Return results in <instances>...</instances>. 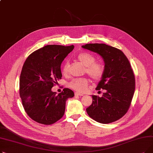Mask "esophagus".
Returning a JSON list of instances; mask_svg holds the SVG:
<instances>
[{"mask_svg": "<svg viewBox=\"0 0 153 153\" xmlns=\"http://www.w3.org/2000/svg\"><path fill=\"white\" fill-rule=\"evenodd\" d=\"M75 95L76 96H83L84 94H81V93H79V92H76L75 93Z\"/></svg>", "mask_w": 153, "mask_h": 153, "instance_id": "obj_1", "label": "esophagus"}]
</instances>
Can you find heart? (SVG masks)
Wrapping results in <instances>:
<instances>
[{
  "instance_id": "b5f03b06",
  "label": "heart",
  "mask_w": 153,
  "mask_h": 153,
  "mask_svg": "<svg viewBox=\"0 0 153 153\" xmlns=\"http://www.w3.org/2000/svg\"><path fill=\"white\" fill-rule=\"evenodd\" d=\"M77 58L85 68V72L95 81H99L105 74V66L101 62H95V56L87 52L79 53ZM69 63L66 62L62 68V72L64 74H66L68 71ZM89 81L85 77L75 78L69 82V86L71 89L78 92H85L88 88Z\"/></svg>"
}]
</instances>
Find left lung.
Segmentation results:
<instances>
[{
  "instance_id": "obj_1",
  "label": "left lung",
  "mask_w": 153,
  "mask_h": 153,
  "mask_svg": "<svg viewBox=\"0 0 153 153\" xmlns=\"http://www.w3.org/2000/svg\"><path fill=\"white\" fill-rule=\"evenodd\" d=\"M84 49L97 53L105 62V74L96 90H106L102 97L92 95V103L86 108L95 121L107 124L123 117L129 109L135 90V78L131 64L119 49L103 43H89Z\"/></svg>"
}]
</instances>
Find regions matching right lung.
Instances as JSON below:
<instances>
[{
  "mask_svg": "<svg viewBox=\"0 0 153 153\" xmlns=\"http://www.w3.org/2000/svg\"><path fill=\"white\" fill-rule=\"evenodd\" d=\"M73 45H46L28 56L20 77V96L27 115L34 121L51 125L61 119L65 111L66 101L73 97L68 88L58 95L52 87L61 79V64L73 50Z\"/></svg>",
  "mask_w": 153,
  "mask_h": 153,
  "instance_id": "right-lung-1",
  "label": "right lung"
}]
</instances>
